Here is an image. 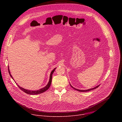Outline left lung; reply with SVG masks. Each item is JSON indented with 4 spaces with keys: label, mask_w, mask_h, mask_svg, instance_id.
I'll return each mask as SVG.
<instances>
[{
    "label": "left lung",
    "mask_w": 122,
    "mask_h": 122,
    "mask_svg": "<svg viewBox=\"0 0 122 122\" xmlns=\"http://www.w3.org/2000/svg\"><path fill=\"white\" fill-rule=\"evenodd\" d=\"M70 86H71V87H72L73 88H74V89H75L76 90H77V91H79V92H88V91H91V90H94V89H96V88H98V87H99V86H100V85H98V86H96V87H94V88H91V89H87V90H79V89H76V88H74V87H73L72 86H71V85L70 84Z\"/></svg>",
    "instance_id": "1"
}]
</instances>
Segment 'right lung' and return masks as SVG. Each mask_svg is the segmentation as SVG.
<instances>
[{"mask_svg": "<svg viewBox=\"0 0 122 122\" xmlns=\"http://www.w3.org/2000/svg\"><path fill=\"white\" fill-rule=\"evenodd\" d=\"M8 72H9V73L10 74V76H11V77L13 79L12 76H11V74H10V70L9 69V67H8ZM56 68H54L53 70H52V72H51V74H50V79H49V82L48 83L47 85L45 86V87L43 88H41L38 90H37V91H31V90H27V89H25L24 88H23L22 87H20V86H19L18 85H17L19 87V88L21 90H22V91H23L24 92L28 94H30V95H35V94H40V93H42L45 92H46V90H47L49 87L51 86V83H52V74L53 73L54 71H55V70L56 69Z\"/></svg>", "mask_w": 122, "mask_h": 122, "instance_id": "obj_1", "label": "right lung"}]
</instances>
